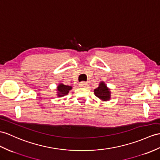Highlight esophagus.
<instances>
[{
  "label": "esophagus",
  "instance_id": "34e87169",
  "mask_svg": "<svg viewBox=\"0 0 160 160\" xmlns=\"http://www.w3.org/2000/svg\"><path fill=\"white\" fill-rule=\"evenodd\" d=\"M79 85H80V87H86L87 85H88V83L87 82H85V81H83V82H81L80 83V84H79Z\"/></svg>",
  "mask_w": 160,
  "mask_h": 160
}]
</instances>
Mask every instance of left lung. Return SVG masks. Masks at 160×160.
Returning <instances> with one entry per match:
<instances>
[{
    "instance_id": "8db88e82",
    "label": "left lung",
    "mask_w": 160,
    "mask_h": 160,
    "mask_svg": "<svg viewBox=\"0 0 160 160\" xmlns=\"http://www.w3.org/2000/svg\"><path fill=\"white\" fill-rule=\"evenodd\" d=\"M94 94L102 101H107L111 98V91L104 82H100L98 88L94 89Z\"/></svg>"
}]
</instances>
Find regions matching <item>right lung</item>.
Returning <instances> with one entry per match:
<instances>
[{
  "label": "right lung",
  "instance_id": "add662e5",
  "mask_svg": "<svg viewBox=\"0 0 160 160\" xmlns=\"http://www.w3.org/2000/svg\"><path fill=\"white\" fill-rule=\"evenodd\" d=\"M71 89H72V87L69 86V85H66L62 83L59 84L57 88L58 96L62 97L65 95H67L68 93V92L71 90Z\"/></svg>",
  "mask_w": 160,
  "mask_h": 160
}]
</instances>
